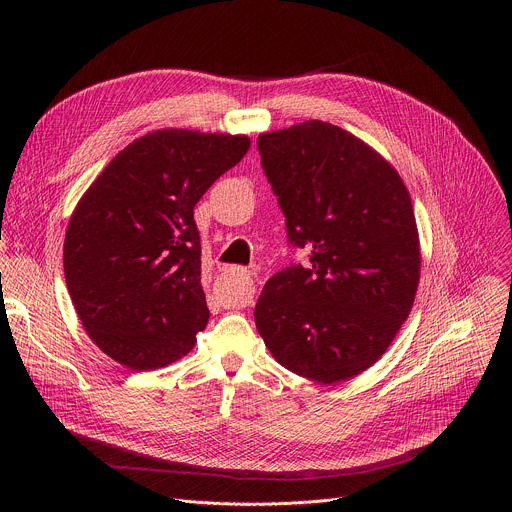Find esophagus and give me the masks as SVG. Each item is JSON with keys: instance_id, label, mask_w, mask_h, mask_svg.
<instances>
[{"instance_id": "1", "label": "esophagus", "mask_w": 512, "mask_h": 512, "mask_svg": "<svg viewBox=\"0 0 512 512\" xmlns=\"http://www.w3.org/2000/svg\"><path fill=\"white\" fill-rule=\"evenodd\" d=\"M237 273H239V275L243 277V281H245V287H243V291H241L239 298H237V306L245 308V306H249V304L253 302V296H255L253 273H251V271H247V269H237Z\"/></svg>"}]
</instances>
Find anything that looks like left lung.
I'll return each mask as SVG.
<instances>
[{
    "label": "left lung",
    "instance_id": "8db88e82",
    "mask_svg": "<svg viewBox=\"0 0 512 512\" xmlns=\"http://www.w3.org/2000/svg\"><path fill=\"white\" fill-rule=\"evenodd\" d=\"M257 148L287 237L312 251L275 273L255 306L271 356L314 383L367 371L407 320L421 249L411 196L369 143L310 119L261 133Z\"/></svg>",
    "mask_w": 512,
    "mask_h": 512
}]
</instances>
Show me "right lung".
Returning <instances> with one entry per match:
<instances>
[{
	"instance_id": "right-lung-1",
	"label": "right lung",
	"mask_w": 512,
	"mask_h": 512,
	"mask_svg": "<svg viewBox=\"0 0 512 512\" xmlns=\"http://www.w3.org/2000/svg\"><path fill=\"white\" fill-rule=\"evenodd\" d=\"M249 148L247 135L145 133L72 210L64 237L68 294L89 338L123 367H168L206 328L194 206Z\"/></svg>"
}]
</instances>
